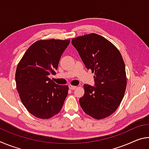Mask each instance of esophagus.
<instances>
[{"instance_id":"obj_1","label":"esophagus","mask_w":149,"mask_h":149,"mask_svg":"<svg viewBox=\"0 0 149 149\" xmlns=\"http://www.w3.org/2000/svg\"><path fill=\"white\" fill-rule=\"evenodd\" d=\"M76 87H77L76 86H74V85H69L70 89H71V90H74V89H76Z\"/></svg>"}]
</instances>
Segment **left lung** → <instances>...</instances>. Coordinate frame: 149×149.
I'll use <instances>...</instances> for the list:
<instances>
[{
  "mask_svg": "<svg viewBox=\"0 0 149 149\" xmlns=\"http://www.w3.org/2000/svg\"><path fill=\"white\" fill-rule=\"evenodd\" d=\"M72 43L87 70L95 72V85H84L79 99L83 110L95 119L113 114L123 99L127 85L125 68L122 55L112 42L95 33L77 37Z\"/></svg>",
  "mask_w": 149,
  "mask_h": 149,
  "instance_id": "1",
  "label": "left lung"
}]
</instances>
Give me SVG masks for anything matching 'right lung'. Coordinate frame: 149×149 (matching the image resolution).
<instances>
[{
	"mask_svg": "<svg viewBox=\"0 0 149 149\" xmlns=\"http://www.w3.org/2000/svg\"><path fill=\"white\" fill-rule=\"evenodd\" d=\"M70 40H40L27 50L16 71V89L24 107L34 116L49 119L62 109L68 86L49 77L58 69Z\"/></svg>",
	"mask_w": 149,
	"mask_h": 149,
	"instance_id": "obj_1",
	"label": "right lung"
}]
</instances>
